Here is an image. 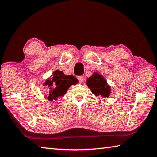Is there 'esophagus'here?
<instances>
[{
    "instance_id": "1",
    "label": "esophagus",
    "mask_w": 157,
    "mask_h": 157,
    "mask_svg": "<svg viewBox=\"0 0 157 157\" xmlns=\"http://www.w3.org/2000/svg\"><path fill=\"white\" fill-rule=\"evenodd\" d=\"M78 78L79 81V82H80V83L83 82V81H84V77L83 76H79Z\"/></svg>"
}]
</instances>
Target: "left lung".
<instances>
[{
  "label": "left lung",
  "mask_w": 157,
  "mask_h": 157,
  "mask_svg": "<svg viewBox=\"0 0 157 157\" xmlns=\"http://www.w3.org/2000/svg\"><path fill=\"white\" fill-rule=\"evenodd\" d=\"M86 85L95 96L100 95L103 98H108L111 94V86L104 77L97 72H94L91 77L87 78Z\"/></svg>",
  "instance_id": "8db88e82"
}]
</instances>
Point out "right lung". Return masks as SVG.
Returning <instances> with one entry per match:
<instances>
[{
  "mask_svg": "<svg viewBox=\"0 0 157 157\" xmlns=\"http://www.w3.org/2000/svg\"><path fill=\"white\" fill-rule=\"evenodd\" d=\"M78 82V79L74 76L66 75L62 71H55L44 84V86L49 89L48 100L50 102L57 100L58 98L62 97L66 94L71 85H75Z\"/></svg>",
  "mask_w": 157,
  "mask_h": 157,
  "instance_id": "add662e5",
  "label": "right lung"
}]
</instances>
